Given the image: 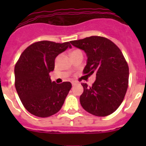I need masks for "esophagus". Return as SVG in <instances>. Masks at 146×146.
<instances>
[{"mask_svg": "<svg viewBox=\"0 0 146 146\" xmlns=\"http://www.w3.org/2000/svg\"><path fill=\"white\" fill-rule=\"evenodd\" d=\"M77 83V82H76V81H72V86H74V85H76Z\"/></svg>", "mask_w": 146, "mask_h": 146, "instance_id": "34e87169", "label": "esophagus"}]
</instances>
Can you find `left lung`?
Returning a JSON list of instances; mask_svg holds the SVG:
<instances>
[{
    "label": "left lung",
    "instance_id": "1",
    "mask_svg": "<svg viewBox=\"0 0 146 146\" xmlns=\"http://www.w3.org/2000/svg\"><path fill=\"white\" fill-rule=\"evenodd\" d=\"M83 50L87 63L83 69L87 75L96 73L91 87L82 83L80 97L82 108L96 116H107L118 108L124 99L129 82V67L120 49L108 38L90 36L70 42Z\"/></svg>",
    "mask_w": 146,
    "mask_h": 146
}]
</instances>
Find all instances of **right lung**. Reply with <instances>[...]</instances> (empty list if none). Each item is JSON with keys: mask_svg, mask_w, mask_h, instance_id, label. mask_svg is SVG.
Returning <instances> with one entry per match:
<instances>
[{"mask_svg": "<svg viewBox=\"0 0 146 146\" xmlns=\"http://www.w3.org/2000/svg\"><path fill=\"white\" fill-rule=\"evenodd\" d=\"M67 48H72L69 42H36L24 50L15 65L18 96L25 109L36 116L46 118L58 113L70 91L71 82L57 84L49 75L55 68V58Z\"/></svg>", "mask_w": 146, "mask_h": 146, "instance_id": "add662e5", "label": "right lung"}]
</instances>
